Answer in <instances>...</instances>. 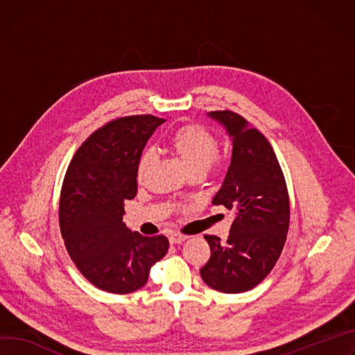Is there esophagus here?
<instances>
[{
    "instance_id": "1",
    "label": "esophagus",
    "mask_w": 355,
    "mask_h": 355,
    "mask_svg": "<svg viewBox=\"0 0 355 355\" xmlns=\"http://www.w3.org/2000/svg\"><path fill=\"white\" fill-rule=\"evenodd\" d=\"M187 238H188V236L181 235V234H171L170 238H168V241H170L171 245H177V243H182Z\"/></svg>"
}]
</instances>
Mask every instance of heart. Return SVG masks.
Here are the masks:
<instances>
[{
    "label": "heart",
    "mask_w": 355,
    "mask_h": 355,
    "mask_svg": "<svg viewBox=\"0 0 355 355\" xmlns=\"http://www.w3.org/2000/svg\"><path fill=\"white\" fill-rule=\"evenodd\" d=\"M170 148L182 161L187 170L207 171L219 154V143L216 137L200 124H187L175 130L170 140ZM154 161L150 150L143 151L137 163V177L143 178Z\"/></svg>",
    "instance_id": "heart-1"
}]
</instances>
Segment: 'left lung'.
<instances>
[{
    "instance_id": "obj_1",
    "label": "left lung",
    "mask_w": 355,
    "mask_h": 355,
    "mask_svg": "<svg viewBox=\"0 0 355 355\" xmlns=\"http://www.w3.org/2000/svg\"><path fill=\"white\" fill-rule=\"evenodd\" d=\"M232 141V157L212 204L235 209L227 242L205 235L211 248L202 280L222 293H243L276 265L286 242L290 208L286 181L266 137L239 114L209 112Z\"/></svg>"
}]
</instances>
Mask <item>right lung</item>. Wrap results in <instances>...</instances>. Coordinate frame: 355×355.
I'll return each instance as SVG.
<instances>
[{
	"instance_id": "1",
	"label": "right lung",
	"mask_w": 355,
	"mask_h": 355,
	"mask_svg": "<svg viewBox=\"0 0 355 355\" xmlns=\"http://www.w3.org/2000/svg\"><path fill=\"white\" fill-rule=\"evenodd\" d=\"M161 123L151 114L107 123L76 150L63 180L62 238L80 273L109 293L141 288L168 252L166 236H143L123 222L124 201L137 194L139 158Z\"/></svg>"
}]
</instances>
